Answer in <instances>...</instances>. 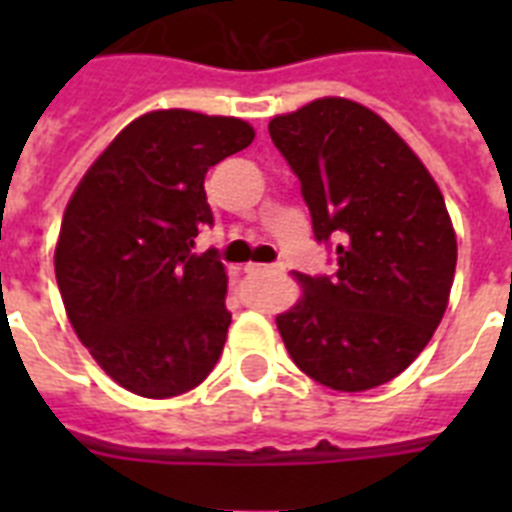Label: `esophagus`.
Wrapping results in <instances>:
<instances>
[{
	"label": "esophagus",
	"instance_id": "1",
	"mask_svg": "<svg viewBox=\"0 0 512 512\" xmlns=\"http://www.w3.org/2000/svg\"><path fill=\"white\" fill-rule=\"evenodd\" d=\"M244 271H247V273H268V271L281 273V271H284V265H255V263H249V265H244Z\"/></svg>",
	"mask_w": 512,
	"mask_h": 512
}]
</instances>
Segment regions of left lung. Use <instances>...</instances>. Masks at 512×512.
Returning <instances> with one entry per match:
<instances>
[{"mask_svg":"<svg viewBox=\"0 0 512 512\" xmlns=\"http://www.w3.org/2000/svg\"><path fill=\"white\" fill-rule=\"evenodd\" d=\"M300 180L313 236L337 241V271L305 276L303 297L276 316L289 356L342 393L404 372L444 319L457 236L436 180L385 119L321 98L268 124Z\"/></svg>","mask_w":512,"mask_h":512,"instance_id":"obj_1","label":"left lung"}]
</instances>
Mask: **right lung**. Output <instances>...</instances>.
Wrapping results in <instances>:
<instances>
[{"label": "right lung", "instance_id": "right-lung-1", "mask_svg": "<svg viewBox=\"0 0 512 512\" xmlns=\"http://www.w3.org/2000/svg\"><path fill=\"white\" fill-rule=\"evenodd\" d=\"M255 130L183 108L127 124L76 185L60 223L55 279L68 321L100 369L146 398L196 388L223 353L231 313L204 175Z\"/></svg>", "mask_w": 512, "mask_h": 512}]
</instances>
